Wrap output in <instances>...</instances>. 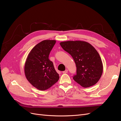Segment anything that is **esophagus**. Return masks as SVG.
Instances as JSON below:
<instances>
[{
  "instance_id": "esophagus-1",
  "label": "esophagus",
  "mask_w": 121,
  "mask_h": 121,
  "mask_svg": "<svg viewBox=\"0 0 121 121\" xmlns=\"http://www.w3.org/2000/svg\"><path fill=\"white\" fill-rule=\"evenodd\" d=\"M68 69H65V71H63V73H64V74H66V73H68Z\"/></svg>"
}]
</instances>
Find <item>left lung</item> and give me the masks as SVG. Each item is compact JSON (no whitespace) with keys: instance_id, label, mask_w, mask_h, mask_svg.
I'll use <instances>...</instances> for the list:
<instances>
[{"instance_id":"left-lung-1","label":"left lung","mask_w":121,"mask_h":121,"mask_svg":"<svg viewBox=\"0 0 121 121\" xmlns=\"http://www.w3.org/2000/svg\"><path fill=\"white\" fill-rule=\"evenodd\" d=\"M60 45L74 59L77 74L73 79L83 87L96 84L103 72V65L99 54L90 43L83 41L61 42Z\"/></svg>"}]
</instances>
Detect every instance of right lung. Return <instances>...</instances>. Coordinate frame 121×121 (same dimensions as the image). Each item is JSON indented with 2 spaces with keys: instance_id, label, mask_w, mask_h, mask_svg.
<instances>
[{
  "instance_id": "1",
  "label": "right lung",
  "mask_w": 121,
  "mask_h": 121,
  "mask_svg": "<svg viewBox=\"0 0 121 121\" xmlns=\"http://www.w3.org/2000/svg\"><path fill=\"white\" fill-rule=\"evenodd\" d=\"M56 42L54 40H45L40 42L32 48L25 62L26 77L38 90L48 89L60 78L53 63L48 58Z\"/></svg>"
}]
</instances>
